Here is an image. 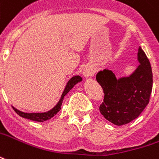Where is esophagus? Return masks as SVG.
Instances as JSON below:
<instances>
[{"label": "esophagus", "mask_w": 159, "mask_h": 159, "mask_svg": "<svg viewBox=\"0 0 159 159\" xmlns=\"http://www.w3.org/2000/svg\"><path fill=\"white\" fill-rule=\"evenodd\" d=\"M95 73V69L93 66H87L83 69V75L87 78H91L93 76Z\"/></svg>", "instance_id": "obj_1"}]
</instances>
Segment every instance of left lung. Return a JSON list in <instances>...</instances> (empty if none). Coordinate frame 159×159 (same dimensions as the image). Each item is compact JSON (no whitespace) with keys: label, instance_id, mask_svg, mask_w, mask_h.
<instances>
[{"label":"left lung","instance_id":"obj_1","mask_svg":"<svg viewBox=\"0 0 159 159\" xmlns=\"http://www.w3.org/2000/svg\"><path fill=\"white\" fill-rule=\"evenodd\" d=\"M137 61L139 65L128 76L117 78L108 68L96 75V80L104 93V99L99 107L101 115L116 125L134 120L149 103L152 72L148 59L141 48L137 53Z\"/></svg>","mask_w":159,"mask_h":159}]
</instances>
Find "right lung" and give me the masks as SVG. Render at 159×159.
Segmentation results:
<instances>
[{"instance_id":"obj_1","label":"right lung","mask_w":159,"mask_h":159,"mask_svg":"<svg viewBox=\"0 0 159 159\" xmlns=\"http://www.w3.org/2000/svg\"><path fill=\"white\" fill-rule=\"evenodd\" d=\"M83 81V78L82 76H73L71 78H70L69 81L66 83V85L65 87V89L63 93H62L61 96V98L60 100L58 101V103H56L55 106L53 107L52 109H50L49 111H46V112H43V113H25L23 112V111H20L16 108H13V109L15 110V112L17 113V115L23 118L28 119V120H34V121H38V122H43L46 121L48 120H50V119L56 116V114L61 110V104L62 102H63V99L66 95L68 93L73 89L74 86L76 85L77 83H79L80 82Z\"/></svg>"}]
</instances>
